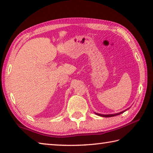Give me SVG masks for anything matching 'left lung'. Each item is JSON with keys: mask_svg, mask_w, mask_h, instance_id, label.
<instances>
[{"mask_svg": "<svg viewBox=\"0 0 153 153\" xmlns=\"http://www.w3.org/2000/svg\"><path fill=\"white\" fill-rule=\"evenodd\" d=\"M128 108H127L125 111H121L120 113H115V114H108V115H103V114H99V113H95L96 115H97L98 116H101V117H113V116H116V115H120V114L123 113V112H125L126 111L128 110Z\"/></svg>", "mask_w": 153, "mask_h": 153, "instance_id": "obj_1", "label": "left lung"}]
</instances>
